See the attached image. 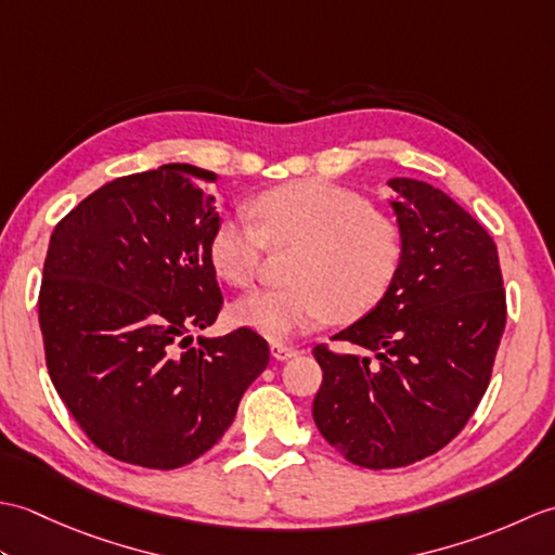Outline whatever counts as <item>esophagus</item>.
Segmentation results:
<instances>
[{"label": "esophagus", "mask_w": 555, "mask_h": 555, "mask_svg": "<svg viewBox=\"0 0 555 555\" xmlns=\"http://www.w3.org/2000/svg\"><path fill=\"white\" fill-rule=\"evenodd\" d=\"M298 348L293 346H284V344H271V358L274 360H288V358H296L298 356Z\"/></svg>", "instance_id": "obj_1"}]
</instances>
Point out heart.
<instances>
[{"instance_id":"b5f03b06","label":"heart","mask_w":555,"mask_h":555,"mask_svg":"<svg viewBox=\"0 0 555 555\" xmlns=\"http://www.w3.org/2000/svg\"><path fill=\"white\" fill-rule=\"evenodd\" d=\"M257 227L227 217L209 235V264L235 288L259 274L267 245L298 247L286 288H262L233 305L235 324L286 340L326 320L352 322L384 300L398 276L403 238L367 199L322 181L271 188L253 199Z\"/></svg>"}]
</instances>
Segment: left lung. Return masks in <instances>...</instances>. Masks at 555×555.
I'll use <instances>...</instances> for the list:
<instances>
[{
	"mask_svg": "<svg viewBox=\"0 0 555 555\" xmlns=\"http://www.w3.org/2000/svg\"><path fill=\"white\" fill-rule=\"evenodd\" d=\"M403 259L384 300L336 340L320 344L317 429L352 465L408 467L463 431L491 382L505 328L496 243L439 188L393 179Z\"/></svg>",
	"mask_w": 555,
	"mask_h": 555,
	"instance_id": "8db88e82",
	"label": "left lung"
}]
</instances>
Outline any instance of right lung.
<instances>
[{"mask_svg": "<svg viewBox=\"0 0 555 555\" xmlns=\"http://www.w3.org/2000/svg\"><path fill=\"white\" fill-rule=\"evenodd\" d=\"M215 181L191 164L121 176L52 231L38 298L47 370L88 439L128 465L205 455L269 364L247 326L191 338L223 305L209 264Z\"/></svg>", "mask_w": 555, "mask_h": 555, "instance_id": "1", "label": "right lung"}]
</instances>
